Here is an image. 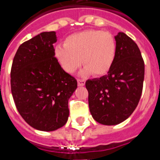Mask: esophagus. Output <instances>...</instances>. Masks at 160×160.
<instances>
[{"mask_svg":"<svg viewBox=\"0 0 160 160\" xmlns=\"http://www.w3.org/2000/svg\"><path fill=\"white\" fill-rule=\"evenodd\" d=\"M78 85L79 86H83V85H85V80H83V79H78Z\"/></svg>","mask_w":160,"mask_h":160,"instance_id":"34e87169","label":"esophagus"}]
</instances>
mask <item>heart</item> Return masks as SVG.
<instances>
[{
    "label": "heart",
    "instance_id": "obj_1",
    "mask_svg": "<svg viewBox=\"0 0 160 160\" xmlns=\"http://www.w3.org/2000/svg\"><path fill=\"white\" fill-rule=\"evenodd\" d=\"M117 53L116 40L109 32L85 30L73 34L65 40V45H58L55 56L62 68L74 73L82 64L84 73L96 76L106 75L112 67Z\"/></svg>",
    "mask_w": 160,
    "mask_h": 160
}]
</instances>
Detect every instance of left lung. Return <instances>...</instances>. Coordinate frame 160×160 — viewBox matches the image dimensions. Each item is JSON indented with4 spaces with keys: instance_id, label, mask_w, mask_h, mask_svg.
<instances>
[{
    "instance_id": "1",
    "label": "left lung",
    "mask_w": 160,
    "mask_h": 160,
    "mask_svg": "<svg viewBox=\"0 0 160 160\" xmlns=\"http://www.w3.org/2000/svg\"><path fill=\"white\" fill-rule=\"evenodd\" d=\"M117 53L107 75L86 80L90 112L103 125H117L128 118L142 95L144 62L136 42L124 32L115 37Z\"/></svg>"
}]
</instances>
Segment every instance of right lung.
Wrapping results in <instances>:
<instances>
[{"label": "right lung", "mask_w": 160, "mask_h": 160, "mask_svg": "<svg viewBox=\"0 0 160 160\" xmlns=\"http://www.w3.org/2000/svg\"><path fill=\"white\" fill-rule=\"evenodd\" d=\"M55 32H43L19 46L12 61L11 89L16 107L33 128L54 131L69 118L68 102L77 80L54 57Z\"/></svg>", "instance_id": "obj_1"}]
</instances>
